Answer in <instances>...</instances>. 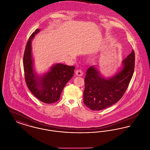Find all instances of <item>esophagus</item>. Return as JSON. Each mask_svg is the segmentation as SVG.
Returning <instances> with one entry per match:
<instances>
[{"mask_svg": "<svg viewBox=\"0 0 150 150\" xmlns=\"http://www.w3.org/2000/svg\"><path fill=\"white\" fill-rule=\"evenodd\" d=\"M76 75H77V76H82L83 75V71L81 70V69H79V70H77L76 71Z\"/></svg>", "mask_w": 150, "mask_h": 150, "instance_id": "34e87169", "label": "esophagus"}]
</instances>
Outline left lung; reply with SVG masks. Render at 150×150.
I'll list each match as a JSON object with an SVG mask.
<instances>
[{"mask_svg":"<svg viewBox=\"0 0 150 150\" xmlns=\"http://www.w3.org/2000/svg\"><path fill=\"white\" fill-rule=\"evenodd\" d=\"M135 64L134 50L123 61V67L110 78L105 79L93 66L86 71L84 79V103L93 111L106 108L121 99L133 76Z\"/></svg>","mask_w":150,"mask_h":150,"instance_id":"1","label":"left lung"}]
</instances>
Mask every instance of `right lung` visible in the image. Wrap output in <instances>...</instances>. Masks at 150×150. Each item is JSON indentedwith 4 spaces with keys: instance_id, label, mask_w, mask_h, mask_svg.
<instances>
[{
    "instance_id": "obj_1",
    "label": "right lung",
    "mask_w": 150,
    "mask_h": 150,
    "mask_svg": "<svg viewBox=\"0 0 150 150\" xmlns=\"http://www.w3.org/2000/svg\"><path fill=\"white\" fill-rule=\"evenodd\" d=\"M40 29H36L29 38L23 57V70L26 85L36 97L45 103H53L59 100L65 85L74 75L75 66L57 64L43 77L34 73L31 57V40Z\"/></svg>"
}]
</instances>
